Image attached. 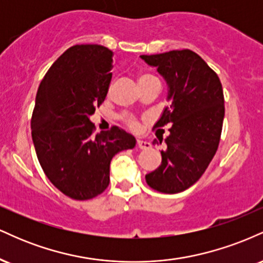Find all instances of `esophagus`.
I'll return each instance as SVG.
<instances>
[{
  "mask_svg": "<svg viewBox=\"0 0 263 263\" xmlns=\"http://www.w3.org/2000/svg\"><path fill=\"white\" fill-rule=\"evenodd\" d=\"M137 147L140 149H148V148H151V143H149V142H146V141L137 140Z\"/></svg>",
  "mask_w": 263,
  "mask_h": 263,
  "instance_id": "1",
  "label": "esophagus"
}]
</instances>
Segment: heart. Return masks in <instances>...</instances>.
<instances>
[{
    "mask_svg": "<svg viewBox=\"0 0 263 263\" xmlns=\"http://www.w3.org/2000/svg\"><path fill=\"white\" fill-rule=\"evenodd\" d=\"M153 79H155V78L151 77V75H146V74L141 75V77L138 78V84L144 83V81H148V80H153ZM125 122L129 126V128H132V129L138 128V122L136 121L134 117H125Z\"/></svg>",
    "mask_w": 263,
    "mask_h": 263,
    "instance_id": "heart-1",
    "label": "heart"
}]
</instances>
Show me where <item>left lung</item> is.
<instances>
[{"label": "left lung", "mask_w": 263, "mask_h": 263, "mask_svg": "<svg viewBox=\"0 0 263 263\" xmlns=\"http://www.w3.org/2000/svg\"><path fill=\"white\" fill-rule=\"evenodd\" d=\"M141 59L165 80L171 101L153 127L171 126L162 163L146 174V182L158 192L176 194L197 183L215 156L225 115L222 86L215 71L189 49Z\"/></svg>", "instance_id": "1"}]
</instances>
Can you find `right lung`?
<instances>
[{
	"label": "right lung",
	"instance_id": "add662e5",
	"mask_svg": "<svg viewBox=\"0 0 263 263\" xmlns=\"http://www.w3.org/2000/svg\"><path fill=\"white\" fill-rule=\"evenodd\" d=\"M112 66L106 47L74 45L50 66L35 96L31 128L38 161L53 185L75 200L101 194L112 157L136 146L116 126L92 135L90 116L106 98Z\"/></svg>",
	"mask_w": 263,
	"mask_h": 263
}]
</instances>
